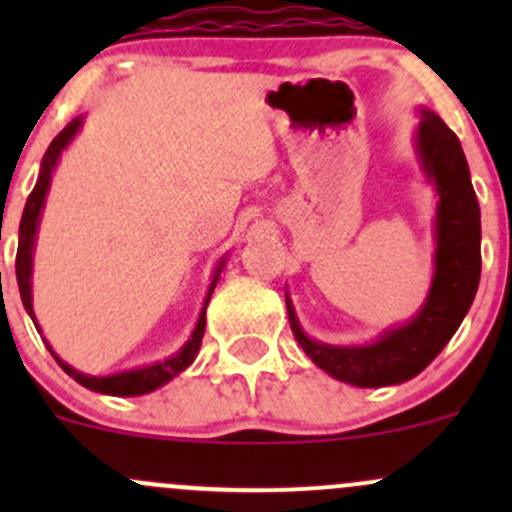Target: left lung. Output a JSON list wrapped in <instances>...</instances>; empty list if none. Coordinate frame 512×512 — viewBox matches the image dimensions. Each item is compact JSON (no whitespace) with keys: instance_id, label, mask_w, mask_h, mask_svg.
<instances>
[{"instance_id":"8db88e82","label":"left lung","mask_w":512,"mask_h":512,"mask_svg":"<svg viewBox=\"0 0 512 512\" xmlns=\"http://www.w3.org/2000/svg\"><path fill=\"white\" fill-rule=\"evenodd\" d=\"M416 153L438 195L433 277L421 309L371 344L337 347L307 337L285 294L292 334L304 354L344 384L359 389L401 384L421 374L451 342L471 309L480 280V208L466 156L456 133L431 111L418 108Z\"/></svg>"}]
</instances>
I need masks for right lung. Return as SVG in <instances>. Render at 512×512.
I'll return each instance as SVG.
<instances>
[{
  "label": "right lung",
  "instance_id": "add662e5",
  "mask_svg": "<svg viewBox=\"0 0 512 512\" xmlns=\"http://www.w3.org/2000/svg\"><path fill=\"white\" fill-rule=\"evenodd\" d=\"M84 126V116L74 118L59 136L51 141V146L46 148L44 160H41V168H39V178H36V185L29 195L27 205H24V213H22V223H19V247H17V282H19V294H22V304L27 309V314L32 317L34 327L39 329L34 317V302H32V270H34V242H36V230H39V218H41V210H44V200L46 193H49V185H51V175H54L56 165H59L61 151L69 146L71 141L76 138L79 128ZM225 267V257L218 262L213 272V280H210L208 294H205V302L203 309H200V317L198 324H195L193 334H190L188 342L180 347V352H175L168 359L156 361V364H146V366H138V369H128V371H118V374H108V376H91L84 374V371L74 369V366L66 364L64 359L56 356L54 349L49 347V352L54 354L56 364L66 371L74 381H79L81 386L86 389L98 391V394H108V396H141V394H151V391L160 389L163 384H168L170 379L180 374V371L188 369L190 364L195 361V356L200 352V344H203V334H205V309H208L210 297H213V289L218 285L220 280V272ZM41 332V329H39Z\"/></svg>",
  "mask_w": 512,
  "mask_h": 512
}]
</instances>
